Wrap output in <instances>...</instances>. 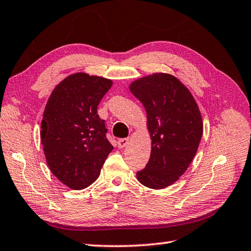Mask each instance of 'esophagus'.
<instances>
[{
    "label": "esophagus",
    "instance_id": "esophagus-1",
    "mask_svg": "<svg viewBox=\"0 0 251 251\" xmlns=\"http://www.w3.org/2000/svg\"><path fill=\"white\" fill-rule=\"evenodd\" d=\"M128 142L129 138H122V139H119V141H117V146H119V148H124L128 145Z\"/></svg>",
    "mask_w": 251,
    "mask_h": 251
}]
</instances>
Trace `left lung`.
<instances>
[{
    "label": "left lung",
    "mask_w": 251,
    "mask_h": 251,
    "mask_svg": "<svg viewBox=\"0 0 251 251\" xmlns=\"http://www.w3.org/2000/svg\"><path fill=\"white\" fill-rule=\"evenodd\" d=\"M129 89L147 111L152 140L150 159L137 178L148 188L164 189L184 174L195 156L202 136L201 112L189 89L170 74L139 78Z\"/></svg>",
    "instance_id": "8db88e82"
}]
</instances>
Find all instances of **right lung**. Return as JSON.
<instances>
[{
  "label": "right lung",
  "mask_w": 251,
  "mask_h": 251,
  "mask_svg": "<svg viewBox=\"0 0 251 251\" xmlns=\"http://www.w3.org/2000/svg\"><path fill=\"white\" fill-rule=\"evenodd\" d=\"M108 78L75 73L52 90L41 125V142L55 177L73 190L95 182L113 150L98 104L112 86Z\"/></svg>",
  "instance_id": "obj_1"
}]
</instances>
